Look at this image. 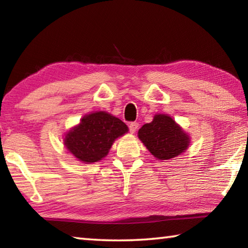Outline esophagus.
I'll list each match as a JSON object with an SVG mask.
<instances>
[{"label":"esophagus","instance_id":"obj_1","mask_svg":"<svg viewBox=\"0 0 248 248\" xmlns=\"http://www.w3.org/2000/svg\"><path fill=\"white\" fill-rule=\"evenodd\" d=\"M138 128H139V124H138V123H131L129 124V130H130V132H131V133L136 132Z\"/></svg>","mask_w":248,"mask_h":248}]
</instances>
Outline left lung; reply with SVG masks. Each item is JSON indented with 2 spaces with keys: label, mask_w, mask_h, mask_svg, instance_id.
<instances>
[{
  "label": "left lung",
  "mask_w": 248,
  "mask_h": 248,
  "mask_svg": "<svg viewBox=\"0 0 248 248\" xmlns=\"http://www.w3.org/2000/svg\"><path fill=\"white\" fill-rule=\"evenodd\" d=\"M138 137L155 158H174L188 149L190 136L170 115L156 114L150 124L138 131Z\"/></svg>",
  "instance_id": "obj_1"
}]
</instances>
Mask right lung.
I'll use <instances>...</instances> for the list:
<instances>
[{
    "label": "right lung",
    "mask_w": 248,
    "mask_h": 248,
    "mask_svg": "<svg viewBox=\"0 0 248 248\" xmlns=\"http://www.w3.org/2000/svg\"><path fill=\"white\" fill-rule=\"evenodd\" d=\"M124 121L107 111H94L66 131L63 144L78 161L92 164L107 156L116 139L128 133Z\"/></svg>",
    "instance_id": "obj_1"
}]
</instances>
